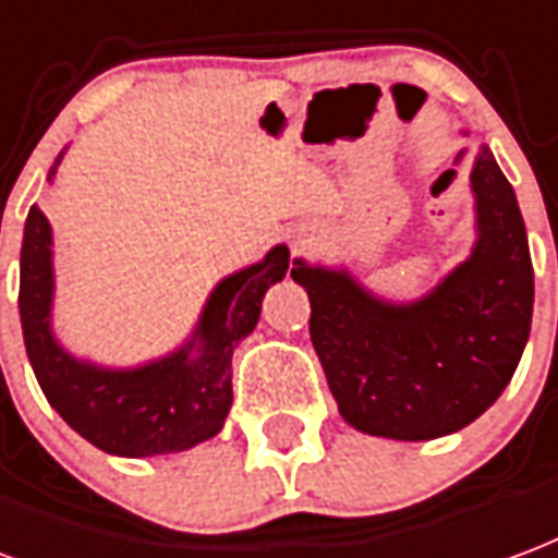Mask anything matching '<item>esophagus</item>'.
I'll return each mask as SVG.
<instances>
[{"instance_id":"1","label":"esophagus","mask_w":558,"mask_h":558,"mask_svg":"<svg viewBox=\"0 0 558 558\" xmlns=\"http://www.w3.org/2000/svg\"><path fill=\"white\" fill-rule=\"evenodd\" d=\"M299 242H304V239H301V236H299Z\"/></svg>"}]
</instances>
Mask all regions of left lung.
Returning a JSON list of instances; mask_svg holds the SVG:
<instances>
[{
  "instance_id": "1",
  "label": "left lung",
  "mask_w": 558,
  "mask_h": 558,
  "mask_svg": "<svg viewBox=\"0 0 558 558\" xmlns=\"http://www.w3.org/2000/svg\"><path fill=\"white\" fill-rule=\"evenodd\" d=\"M470 192L476 239L468 259L414 301L384 299L345 266L292 263L328 387L363 435H452L497 402L521 363L535 278L521 206L488 144L473 159Z\"/></svg>"
}]
</instances>
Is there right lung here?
Returning <instances> with one entry per match:
<instances>
[{
	"label": "right lung",
	"instance_id": "obj_1",
	"mask_svg": "<svg viewBox=\"0 0 558 558\" xmlns=\"http://www.w3.org/2000/svg\"><path fill=\"white\" fill-rule=\"evenodd\" d=\"M64 153L49 168V183ZM290 247L218 280L195 331L174 352L138 366H102L61 345L52 328V227L32 206L20 251V322L26 354L47 402L76 435L102 452L153 458L183 452L225 426L233 405V349L257 328L263 295L287 278Z\"/></svg>",
	"mask_w": 558,
	"mask_h": 558
}]
</instances>
